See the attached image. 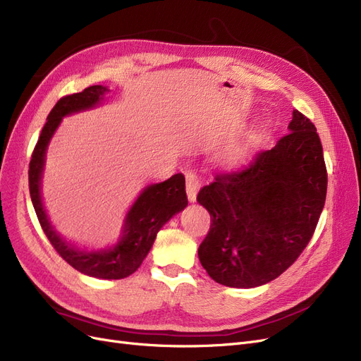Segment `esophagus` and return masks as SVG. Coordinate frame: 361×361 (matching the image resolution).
<instances>
[{"label":"esophagus","mask_w":361,"mask_h":361,"mask_svg":"<svg viewBox=\"0 0 361 361\" xmlns=\"http://www.w3.org/2000/svg\"><path fill=\"white\" fill-rule=\"evenodd\" d=\"M199 185H200V180L197 178V174L190 171L187 174V194H188V200L192 203L195 202V199H197Z\"/></svg>","instance_id":"obj_1"}]
</instances>
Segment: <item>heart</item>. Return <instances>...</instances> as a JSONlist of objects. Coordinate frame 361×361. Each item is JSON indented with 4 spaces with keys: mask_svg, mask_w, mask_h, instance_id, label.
<instances>
[{
    "mask_svg": "<svg viewBox=\"0 0 361 361\" xmlns=\"http://www.w3.org/2000/svg\"><path fill=\"white\" fill-rule=\"evenodd\" d=\"M259 138H260V133H255V134L248 135V138L244 141V143L238 145L236 147L228 150V154L226 155V162L238 164V162L244 161L248 157L251 149H253L259 143Z\"/></svg>",
    "mask_w": 361,
    "mask_h": 361,
    "instance_id": "b5f03b06",
    "label": "heart"
}]
</instances>
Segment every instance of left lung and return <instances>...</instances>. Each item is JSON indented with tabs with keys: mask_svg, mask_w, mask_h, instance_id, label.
Returning <instances> with one entry per match:
<instances>
[{
	"mask_svg": "<svg viewBox=\"0 0 361 361\" xmlns=\"http://www.w3.org/2000/svg\"><path fill=\"white\" fill-rule=\"evenodd\" d=\"M288 129L248 167L216 174L197 194L211 215L199 259L220 285L256 288L277 279L314 233L329 182L322 145L298 110Z\"/></svg>",
	"mask_w": 361,
	"mask_h": 361,
	"instance_id": "8db88e82",
	"label": "left lung"
}]
</instances>
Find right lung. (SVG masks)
I'll return each mask as SVG.
<instances>
[{
    "label": "right lung",
    "instance_id": "add662e5",
    "mask_svg": "<svg viewBox=\"0 0 361 361\" xmlns=\"http://www.w3.org/2000/svg\"><path fill=\"white\" fill-rule=\"evenodd\" d=\"M110 90L104 85H92L80 93L63 96L54 105L51 113L48 114L47 123L42 129L37 145L35 150H32L28 170V185L31 202L32 206H35L39 223L57 253L71 267L85 276L118 280L130 276L140 268L141 262L145 260L152 245H154L157 233L161 231V227L173 215H176L187 207L188 199L187 192H185V178L182 173L173 174L170 179L164 182L149 185L138 195V199L129 209L125 218L122 238L118 239V243L114 247L106 250H78L68 244L54 231L45 212V207H43L40 195V183L48 145L64 116L96 106L101 101H104V96Z\"/></svg>",
    "mask_w": 361,
    "mask_h": 361
}]
</instances>
